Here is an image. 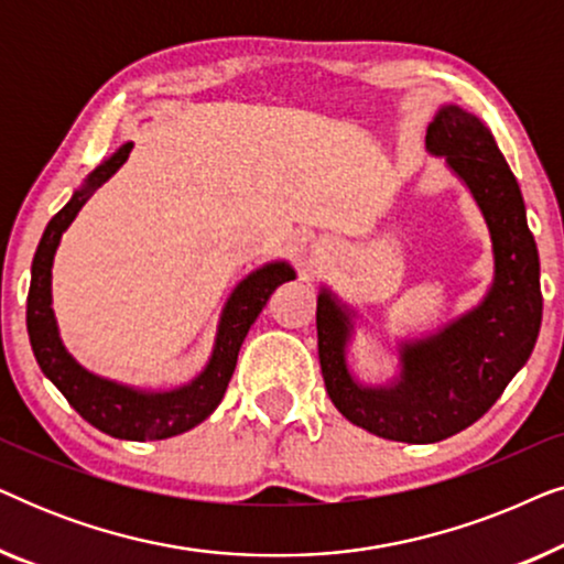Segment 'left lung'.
<instances>
[{"instance_id": "left-lung-1", "label": "left lung", "mask_w": 564, "mask_h": 564, "mask_svg": "<svg viewBox=\"0 0 564 564\" xmlns=\"http://www.w3.org/2000/svg\"><path fill=\"white\" fill-rule=\"evenodd\" d=\"M426 151L465 184L488 226L492 282L485 297L442 328L398 341V375L382 384L351 372L359 313L326 284L315 313L330 403L354 426L405 444L442 442L488 413L529 361L542 326L536 241L490 128L459 105H442L426 130Z\"/></svg>"}]
</instances>
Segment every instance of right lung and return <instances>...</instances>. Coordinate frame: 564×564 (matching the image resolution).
<instances>
[{"instance_id":"add662e5","label":"right lung","mask_w":564,"mask_h":564,"mask_svg":"<svg viewBox=\"0 0 564 564\" xmlns=\"http://www.w3.org/2000/svg\"><path fill=\"white\" fill-rule=\"evenodd\" d=\"M130 149H133V143L128 141L110 159H105L45 226L33 257V269H30L28 336L43 375L56 384L61 395L84 421L115 438L156 442V438H169L195 429L220 405L230 377H234L246 334L259 318V313L264 311L269 295L280 284L295 280V269L290 261H269L236 284V290L223 305L210 359H207L203 372L180 388H133V384L107 380V377H99L82 367L61 341L56 313H53V257H56L61 236L72 226L84 203L91 197V192L126 164Z\"/></svg>"}]
</instances>
